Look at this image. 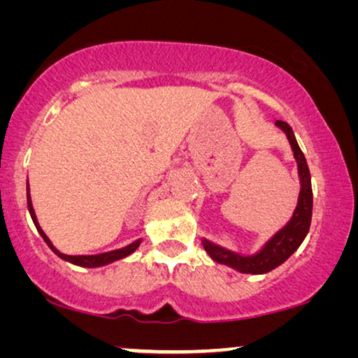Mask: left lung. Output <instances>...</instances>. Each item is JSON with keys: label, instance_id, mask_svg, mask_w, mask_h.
<instances>
[{"label": "left lung", "instance_id": "1", "mask_svg": "<svg viewBox=\"0 0 358 358\" xmlns=\"http://www.w3.org/2000/svg\"><path fill=\"white\" fill-rule=\"evenodd\" d=\"M275 126L280 127L285 132L287 139H289L290 148L294 151V157L297 161L299 179H301V192H299L297 207H295L292 217L279 232L273 234L259 252L252 255L232 252L226 247H220L214 244V242L202 239V245H204L206 252L210 255V259H214L219 264H224V266L236 268V271L242 273H267L275 267H279L280 264H284L301 247L308 229H310L314 196H312L310 171H308L306 156H303L302 149L299 148L292 127L284 121H275Z\"/></svg>", "mask_w": 358, "mask_h": 358}]
</instances>
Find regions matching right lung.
<instances>
[{"label":"right lung","instance_id":"add662e5","mask_svg":"<svg viewBox=\"0 0 358 358\" xmlns=\"http://www.w3.org/2000/svg\"><path fill=\"white\" fill-rule=\"evenodd\" d=\"M28 209H29V214H31V219H33L34 226H36L38 232L41 234V237L46 242L48 245H50V249L55 252L57 257H61L63 260H68V262L74 264V266H81V267H101V266H108V264L114 262V260H119V259H124L127 255H131L134 252L136 249L141 245V242L143 239H138L134 241L132 244L122 247V249H117V250H111V252H104V254H96V255H68V254H63L59 252V250L56 249L55 245H52V242L50 241V237L44 234V231L41 229V226L38 224V219H36V214H34V209H33V202H31V196H29V186H28Z\"/></svg>","mask_w":358,"mask_h":358}]
</instances>
